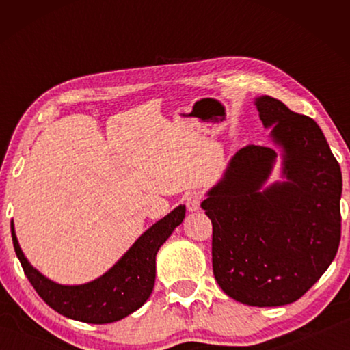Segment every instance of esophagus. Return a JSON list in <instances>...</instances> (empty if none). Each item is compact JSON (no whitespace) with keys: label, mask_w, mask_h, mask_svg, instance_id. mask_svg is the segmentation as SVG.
I'll list each match as a JSON object with an SVG mask.
<instances>
[{"label":"esophagus","mask_w":350,"mask_h":350,"mask_svg":"<svg viewBox=\"0 0 350 350\" xmlns=\"http://www.w3.org/2000/svg\"><path fill=\"white\" fill-rule=\"evenodd\" d=\"M202 199H204V193L199 191V189H194V191L188 193V196H187L188 211H199Z\"/></svg>","instance_id":"esophagus-1"}]
</instances>
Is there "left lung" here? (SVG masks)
Returning a JSON list of instances; mask_svg holds the SVG:
<instances>
[{
	"label": "left lung",
	"mask_w": 350,
	"mask_h": 350,
	"mask_svg": "<svg viewBox=\"0 0 350 350\" xmlns=\"http://www.w3.org/2000/svg\"><path fill=\"white\" fill-rule=\"evenodd\" d=\"M282 151V182L262 188L278 152L247 145L202 202L213 224V273L247 306L295 303L334 260L341 238L340 163L313 118L273 97L254 100Z\"/></svg>",
	"instance_id": "obj_1"
}]
</instances>
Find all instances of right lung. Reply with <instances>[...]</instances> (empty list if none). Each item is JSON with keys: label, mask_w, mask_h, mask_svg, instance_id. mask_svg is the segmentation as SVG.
<instances>
[{"label": "right lung", "mask_w": 350, "mask_h": 350, "mask_svg": "<svg viewBox=\"0 0 350 350\" xmlns=\"http://www.w3.org/2000/svg\"><path fill=\"white\" fill-rule=\"evenodd\" d=\"M183 217L185 205H179L148 228L105 275L80 286H62L41 275L21 252L14 222L10 230L21 267L47 306L77 321L108 324L131 315L150 298L156 281V254Z\"/></svg>", "instance_id": "add662e5"}]
</instances>
